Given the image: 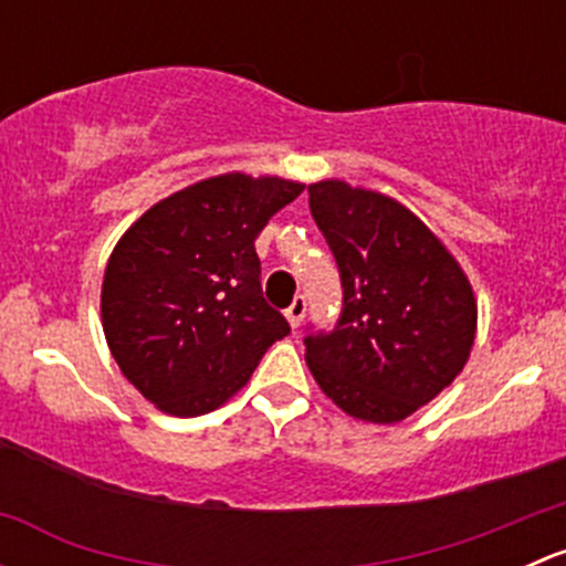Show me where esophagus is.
Here are the masks:
<instances>
[{"label":"esophagus","instance_id":"1","mask_svg":"<svg viewBox=\"0 0 566 566\" xmlns=\"http://www.w3.org/2000/svg\"><path fill=\"white\" fill-rule=\"evenodd\" d=\"M284 315H287V323L293 325V328H298L301 319H304V315H306V298H304V295H295V301L287 306V312H284Z\"/></svg>","mask_w":566,"mask_h":566}]
</instances>
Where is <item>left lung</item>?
I'll return each mask as SVG.
<instances>
[{
    "label": "left lung",
    "mask_w": 566,
    "mask_h": 566,
    "mask_svg": "<svg viewBox=\"0 0 566 566\" xmlns=\"http://www.w3.org/2000/svg\"><path fill=\"white\" fill-rule=\"evenodd\" d=\"M310 210L342 279L336 325L304 339L310 373L353 419L397 424L465 367L476 336L471 282L430 227L386 193L319 180Z\"/></svg>",
    "instance_id": "8db88e82"
}]
</instances>
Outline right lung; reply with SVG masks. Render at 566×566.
I'll return each mask as SVG.
<instances>
[{
	"instance_id": "obj_1",
	"label": "right lung",
	"mask_w": 566,
	"mask_h": 566,
	"mask_svg": "<svg viewBox=\"0 0 566 566\" xmlns=\"http://www.w3.org/2000/svg\"><path fill=\"white\" fill-rule=\"evenodd\" d=\"M304 182L230 172L153 205L106 262L104 334L119 373L169 416H202L290 334L265 304L256 235Z\"/></svg>"
}]
</instances>
